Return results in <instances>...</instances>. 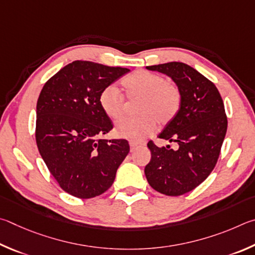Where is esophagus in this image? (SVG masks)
<instances>
[{"mask_svg": "<svg viewBox=\"0 0 255 255\" xmlns=\"http://www.w3.org/2000/svg\"><path fill=\"white\" fill-rule=\"evenodd\" d=\"M141 144L136 143V142H130V148H131V151H134L137 146H140Z\"/></svg>", "mask_w": 255, "mask_h": 255, "instance_id": "obj_1", "label": "esophagus"}]
</instances>
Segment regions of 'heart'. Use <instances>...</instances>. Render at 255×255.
I'll return each instance as SVG.
<instances>
[{
  "label": "heart",
  "instance_id": "1",
  "mask_svg": "<svg viewBox=\"0 0 255 255\" xmlns=\"http://www.w3.org/2000/svg\"><path fill=\"white\" fill-rule=\"evenodd\" d=\"M130 100H141L139 118L123 119L115 125V134L132 142H141L157 128L176 119L181 107V92L176 84L167 82L162 75L136 70L122 80ZM100 105L110 119L118 120L124 113V97L115 85H109L100 94Z\"/></svg>",
  "mask_w": 255,
  "mask_h": 255
}]
</instances>
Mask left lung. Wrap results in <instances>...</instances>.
I'll return each instance as SVG.
<instances>
[{"mask_svg":"<svg viewBox=\"0 0 255 255\" xmlns=\"http://www.w3.org/2000/svg\"><path fill=\"white\" fill-rule=\"evenodd\" d=\"M167 75L179 87L181 107L159 137L178 148L149 142L151 160L144 168L149 185L167 196H180L206 179L217 162L227 130L224 103L215 85L184 62L146 67Z\"/></svg>","mask_w":255,"mask_h":255,"instance_id":"1","label":"left lung"}]
</instances>
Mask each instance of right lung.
Returning <instances> with one entry per match:
<instances>
[{
	"mask_svg": "<svg viewBox=\"0 0 255 255\" xmlns=\"http://www.w3.org/2000/svg\"><path fill=\"white\" fill-rule=\"evenodd\" d=\"M130 71L76 60L44 84L37 103L35 141L44 163L62 190L96 197L113 185L127 157V140H103L113 124L100 105L106 86Z\"/></svg>",
	"mask_w": 255,
	"mask_h": 255,
	"instance_id": "right-lung-1",
	"label": "right lung"
}]
</instances>
